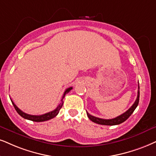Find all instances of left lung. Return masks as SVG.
<instances>
[{"label":"left lung","instance_id":"8db88e82","mask_svg":"<svg viewBox=\"0 0 156 156\" xmlns=\"http://www.w3.org/2000/svg\"><path fill=\"white\" fill-rule=\"evenodd\" d=\"M139 98H140V87L138 86V90H137V97L136 98L135 103L133 104V105L129 108L127 111H126L125 113H123L121 115L118 116V117L114 118V119H101V118H98L96 117H94V116L90 115V114H88L87 112V116L89 119L91 120L92 122H95L96 124H98V125H119V124L122 123L125 121H126L128 118L130 117V115L133 113V112L135 111V109L137 108V105H138L139 103Z\"/></svg>","mask_w":156,"mask_h":156}]
</instances>
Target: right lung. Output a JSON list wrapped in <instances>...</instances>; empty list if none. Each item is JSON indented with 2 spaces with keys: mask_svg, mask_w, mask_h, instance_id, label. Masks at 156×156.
<instances>
[{
  "mask_svg": "<svg viewBox=\"0 0 156 156\" xmlns=\"http://www.w3.org/2000/svg\"><path fill=\"white\" fill-rule=\"evenodd\" d=\"M72 87H70L68 88H67V89L65 90L64 94H63V96H62V99H61V103L59 104L58 106V107L56 108L55 110H53L52 112H48V113H46V114H42V115H31V114H26L24 112L21 111V109H19V108L17 107V106L16 105V104L13 103V102L11 101L12 102L13 106H14L16 111L17 112V113L19 114V115L21 116V117H22L23 118H24L26 119H29V120H31V121H33V122H44V121H47V120H49V119H52V118H54L55 117H56L57 115H58L59 112H60V110L61 108H62V105H63V101H62V100H63V98L65 97V96H66V94H68L70 91V90H72Z\"/></svg>",
  "mask_w": 156,
  "mask_h": 156,
  "instance_id": "1",
  "label": "right lung"
}]
</instances>
